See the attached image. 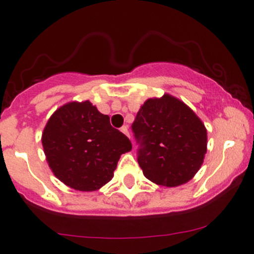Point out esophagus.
Segmentation results:
<instances>
[{"label":"esophagus","instance_id":"1","mask_svg":"<svg viewBox=\"0 0 254 254\" xmlns=\"http://www.w3.org/2000/svg\"><path fill=\"white\" fill-rule=\"evenodd\" d=\"M120 131H122L123 134L127 135V136L129 137V139H130V134H129V130H127V125H125V127H123L122 129H120Z\"/></svg>","mask_w":254,"mask_h":254}]
</instances>
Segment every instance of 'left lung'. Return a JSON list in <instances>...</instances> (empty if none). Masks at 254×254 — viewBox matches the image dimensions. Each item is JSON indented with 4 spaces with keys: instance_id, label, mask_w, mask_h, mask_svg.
Here are the masks:
<instances>
[{
    "instance_id": "8db88e82",
    "label": "left lung",
    "mask_w": 254,
    "mask_h": 254,
    "mask_svg": "<svg viewBox=\"0 0 254 254\" xmlns=\"http://www.w3.org/2000/svg\"><path fill=\"white\" fill-rule=\"evenodd\" d=\"M140 141L142 174L154 184L176 187L192 179L207 151V130L189 105L170 94L150 98L132 123Z\"/></svg>"
}]
</instances>
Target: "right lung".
Here are the masks:
<instances>
[{
	"instance_id": "add662e5",
	"label": "right lung",
	"mask_w": 254,
	"mask_h": 254,
	"mask_svg": "<svg viewBox=\"0 0 254 254\" xmlns=\"http://www.w3.org/2000/svg\"><path fill=\"white\" fill-rule=\"evenodd\" d=\"M42 145L54 176L84 192L108 184L122 154L131 150L130 140L89 100L59 107L44 127Z\"/></svg>"
}]
</instances>
